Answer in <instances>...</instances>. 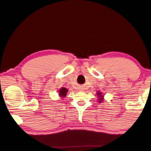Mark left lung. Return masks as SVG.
<instances>
[{
    "mask_svg": "<svg viewBox=\"0 0 151 151\" xmlns=\"http://www.w3.org/2000/svg\"><path fill=\"white\" fill-rule=\"evenodd\" d=\"M97 96H98V97H99V102H102L103 101V96L101 95V93L97 92Z\"/></svg>",
    "mask_w": 151,
    "mask_h": 151,
    "instance_id": "1",
    "label": "left lung"
}]
</instances>
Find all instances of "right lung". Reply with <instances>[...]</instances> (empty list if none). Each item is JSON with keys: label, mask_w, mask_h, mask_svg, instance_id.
I'll return each instance as SVG.
<instances>
[{"label": "right lung", "mask_w": 151, "mask_h": 151, "mask_svg": "<svg viewBox=\"0 0 151 151\" xmlns=\"http://www.w3.org/2000/svg\"><path fill=\"white\" fill-rule=\"evenodd\" d=\"M67 89L65 88H61V89L59 90V95H60V96L61 97H65L66 95H67Z\"/></svg>", "instance_id": "1"}]
</instances>
